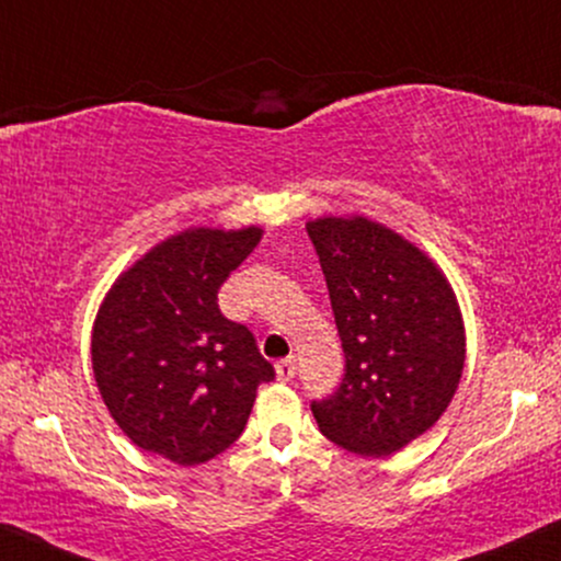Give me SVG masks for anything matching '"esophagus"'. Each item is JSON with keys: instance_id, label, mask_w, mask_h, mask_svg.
Returning a JSON list of instances; mask_svg holds the SVG:
<instances>
[{"instance_id": "obj_1", "label": "esophagus", "mask_w": 561, "mask_h": 561, "mask_svg": "<svg viewBox=\"0 0 561 561\" xmlns=\"http://www.w3.org/2000/svg\"><path fill=\"white\" fill-rule=\"evenodd\" d=\"M275 375H278L280 382H291L296 377V358H283V362L275 364Z\"/></svg>"}]
</instances>
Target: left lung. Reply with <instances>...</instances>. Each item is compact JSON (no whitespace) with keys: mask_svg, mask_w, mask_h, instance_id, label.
I'll list each match as a JSON object with an SVG mask.
<instances>
[{"mask_svg":"<svg viewBox=\"0 0 561 561\" xmlns=\"http://www.w3.org/2000/svg\"><path fill=\"white\" fill-rule=\"evenodd\" d=\"M328 280L345 354L333 396L314 400L320 432L382 458L437 424L460 385L466 328L458 299L432 260L375 220L307 224Z\"/></svg>","mask_w":561,"mask_h":561,"instance_id":"obj_1","label":"left lung"}]
</instances>
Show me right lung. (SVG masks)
I'll return each mask as SVG.
<instances>
[{"label": "right lung", "mask_w": 561, "mask_h": 561, "mask_svg": "<svg viewBox=\"0 0 561 561\" xmlns=\"http://www.w3.org/2000/svg\"><path fill=\"white\" fill-rule=\"evenodd\" d=\"M262 228H190L124 270L93 324V375L140 449L199 466L244 432L257 387L275 377L249 328L218 309V288Z\"/></svg>", "instance_id": "add662e5"}]
</instances>
